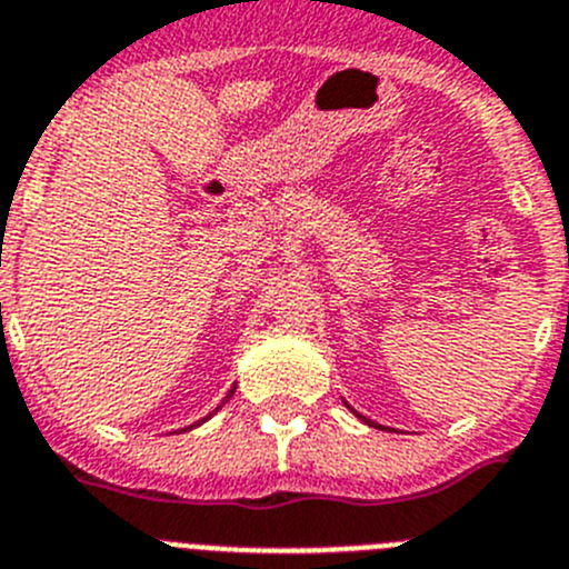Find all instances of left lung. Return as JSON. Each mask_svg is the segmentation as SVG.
<instances>
[{
  "instance_id": "obj_1",
  "label": "left lung",
  "mask_w": 569,
  "mask_h": 569,
  "mask_svg": "<svg viewBox=\"0 0 569 569\" xmlns=\"http://www.w3.org/2000/svg\"><path fill=\"white\" fill-rule=\"evenodd\" d=\"M346 406H348V402H346ZM348 408H351V406H348ZM351 411H355V408H351ZM355 413H357V411H355ZM357 417H360V419H362V422H368V425H371V428H382V425L371 422V419H366V417H362V413H357Z\"/></svg>"
}]
</instances>
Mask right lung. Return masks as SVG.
<instances>
[{
    "label": "right lung",
    "instance_id": "add662e5",
    "mask_svg": "<svg viewBox=\"0 0 569 569\" xmlns=\"http://www.w3.org/2000/svg\"><path fill=\"white\" fill-rule=\"evenodd\" d=\"M232 393H234V386L229 388V393H227V397H223V402H229V397H232ZM223 402H221V406H218V408H214V411H221ZM214 411H212V413H214ZM212 413H209V417H203V419H198L196 425H187V428H183V431H192V428H198V425H203V422H207V419H212Z\"/></svg>",
    "mask_w": 569,
    "mask_h": 569
}]
</instances>
